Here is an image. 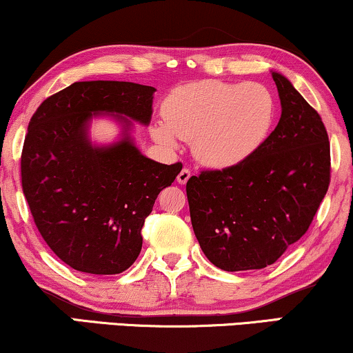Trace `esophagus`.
<instances>
[{"mask_svg": "<svg viewBox=\"0 0 353 353\" xmlns=\"http://www.w3.org/2000/svg\"><path fill=\"white\" fill-rule=\"evenodd\" d=\"M190 178H191V170H190V168H183V170L178 173L176 181L180 183V185H186V181L190 180Z\"/></svg>", "mask_w": 353, "mask_h": 353, "instance_id": "obj_1", "label": "esophagus"}]
</instances>
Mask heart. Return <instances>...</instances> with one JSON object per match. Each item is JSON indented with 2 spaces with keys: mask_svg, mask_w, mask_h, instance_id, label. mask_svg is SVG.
<instances>
[{
  "mask_svg": "<svg viewBox=\"0 0 353 353\" xmlns=\"http://www.w3.org/2000/svg\"><path fill=\"white\" fill-rule=\"evenodd\" d=\"M152 138L168 151L176 138L191 141L192 156L210 168H231L254 156L272 132L276 103L260 83L202 80L178 86L162 105Z\"/></svg>",
  "mask_w": 353,
  "mask_h": 353,
  "instance_id": "1",
  "label": "heart"
}]
</instances>
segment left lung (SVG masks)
I'll list each match as a JSON object with an SVG mask.
<instances>
[{
    "instance_id": "1",
    "label": "left lung",
    "mask_w": 353,
    "mask_h": 353,
    "mask_svg": "<svg viewBox=\"0 0 353 353\" xmlns=\"http://www.w3.org/2000/svg\"><path fill=\"white\" fill-rule=\"evenodd\" d=\"M281 119L248 161L186 183L202 252L225 272L276 262L305 234L330 186V141L321 117L286 77L272 70Z\"/></svg>"
}]
</instances>
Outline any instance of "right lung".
Here are the masks:
<instances>
[{
    "label": "right lung",
    "mask_w": 353,
    "mask_h": 353,
    "mask_svg": "<svg viewBox=\"0 0 353 353\" xmlns=\"http://www.w3.org/2000/svg\"><path fill=\"white\" fill-rule=\"evenodd\" d=\"M154 86L132 81H75L41 103L23 141L22 190L43 239L77 272L117 274L141 252V228L159 192L181 163L143 156L134 122L149 125ZM114 118L123 128L110 145H94L89 125Z\"/></svg>",
    "instance_id": "right-lung-1"
}]
</instances>
